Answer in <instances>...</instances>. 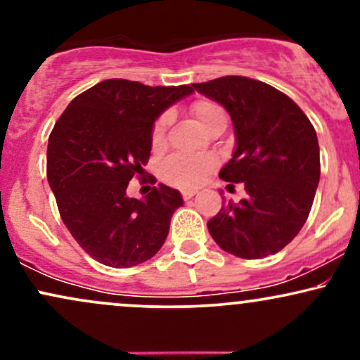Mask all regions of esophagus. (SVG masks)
<instances>
[{
	"instance_id": "obj_1",
	"label": "esophagus",
	"mask_w": 360,
	"mask_h": 360,
	"mask_svg": "<svg viewBox=\"0 0 360 360\" xmlns=\"http://www.w3.org/2000/svg\"><path fill=\"white\" fill-rule=\"evenodd\" d=\"M181 194H183V200L188 201V200H191L194 194H196V189H184Z\"/></svg>"
}]
</instances>
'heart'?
Masks as SVG:
<instances>
[{
  "label": "heart",
  "instance_id": "b5f03b06",
  "mask_svg": "<svg viewBox=\"0 0 360 360\" xmlns=\"http://www.w3.org/2000/svg\"><path fill=\"white\" fill-rule=\"evenodd\" d=\"M193 113L206 130L217 125V123L226 122L223 110L213 101H196L193 105ZM171 120V111H164L154 122V127H152V142H154V146H159L166 137ZM214 166H217V159L210 154L177 152V154L169 155L167 159L160 162V177L169 184L188 189L200 184L213 171Z\"/></svg>",
  "mask_w": 360,
  "mask_h": 360
}]
</instances>
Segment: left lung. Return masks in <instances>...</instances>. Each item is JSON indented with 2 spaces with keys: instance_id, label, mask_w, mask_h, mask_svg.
I'll return each instance as SVG.
<instances>
[{
  "instance_id": "8db88e82",
  "label": "left lung",
  "mask_w": 360,
  "mask_h": 360,
  "mask_svg": "<svg viewBox=\"0 0 360 360\" xmlns=\"http://www.w3.org/2000/svg\"><path fill=\"white\" fill-rule=\"evenodd\" d=\"M230 113L232 159L223 181L245 186L208 221L213 240L242 259H264L288 245L307 221L320 181L316 131L291 98L262 81L225 76L193 84Z\"/></svg>"
}]
</instances>
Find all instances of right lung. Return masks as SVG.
Listing matches in <instances>:
<instances>
[{
	"label": "right lung",
	"instance_id": "add662e5",
	"mask_svg": "<svg viewBox=\"0 0 360 360\" xmlns=\"http://www.w3.org/2000/svg\"><path fill=\"white\" fill-rule=\"evenodd\" d=\"M191 86L106 79L69 103L49 137L47 179L68 230L82 250L110 267L146 262L166 242L179 191L157 184L143 200L127 188L142 172L152 127ZM155 183V181H154Z\"/></svg>",
	"mask_w": 360,
	"mask_h": 360
}]
</instances>
